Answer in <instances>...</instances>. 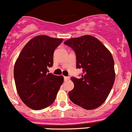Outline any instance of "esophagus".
<instances>
[{
  "mask_svg": "<svg viewBox=\"0 0 132 132\" xmlns=\"http://www.w3.org/2000/svg\"><path fill=\"white\" fill-rule=\"evenodd\" d=\"M64 78L65 81H67V80H69V79H70V77L69 76H64Z\"/></svg>",
  "mask_w": 132,
  "mask_h": 132,
  "instance_id": "obj_1",
  "label": "esophagus"
}]
</instances>
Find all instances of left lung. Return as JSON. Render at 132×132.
<instances>
[{
  "label": "left lung",
  "instance_id": "left-lung-1",
  "mask_svg": "<svg viewBox=\"0 0 132 132\" xmlns=\"http://www.w3.org/2000/svg\"><path fill=\"white\" fill-rule=\"evenodd\" d=\"M76 56V68H82L79 79L72 77L74 87L68 93L71 101L86 110L100 106L115 80L114 62L109 50L91 35L72 38L64 42Z\"/></svg>",
  "mask_w": 132,
  "mask_h": 132
}]
</instances>
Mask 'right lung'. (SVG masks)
Wrapping results in <instances>:
<instances>
[{
  "label": "right lung",
  "instance_id": "add662e5",
  "mask_svg": "<svg viewBox=\"0 0 132 132\" xmlns=\"http://www.w3.org/2000/svg\"><path fill=\"white\" fill-rule=\"evenodd\" d=\"M62 41L39 35L20 53L14 65V80L20 98L31 109H45L55 100L64 78L48 73V68L53 66L54 50Z\"/></svg>",
  "mask_w": 132,
  "mask_h": 132
}]
</instances>
